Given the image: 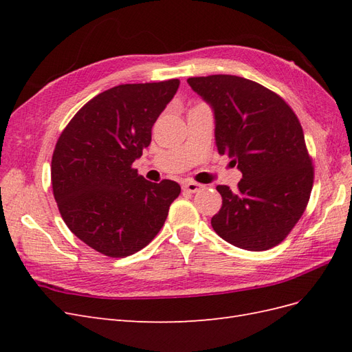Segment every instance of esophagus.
I'll list each match as a JSON object with an SVG mask.
<instances>
[{
	"label": "esophagus",
	"mask_w": 352,
	"mask_h": 352,
	"mask_svg": "<svg viewBox=\"0 0 352 352\" xmlns=\"http://www.w3.org/2000/svg\"><path fill=\"white\" fill-rule=\"evenodd\" d=\"M206 186L201 185V184H197V182H186L184 184V190H186V192H190V194H195L198 192V190L204 189Z\"/></svg>",
	"instance_id": "34e87169"
}]
</instances>
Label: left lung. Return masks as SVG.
Returning a JSON list of instances; mask_svg holds the SVG:
<instances>
[{
  "mask_svg": "<svg viewBox=\"0 0 352 352\" xmlns=\"http://www.w3.org/2000/svg\"><path fill=\"white\" fill-rule=\"evenodd\" d=\"M188 83L214 111L219 154L242 173L235 190L217 186L223 204L212 229L242 250L276 247L301 219L313 188L300 120L278 94L250 79L211 74Z\"/></svg>",
  "mask_w": 352,
  "mask_h": 352,
  "instance_id": "8db88e82",
  "label": "left lung"
}]
</instances>
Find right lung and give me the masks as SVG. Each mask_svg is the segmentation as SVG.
I'll list each match as a JSON object with an SVG mask.
<instances>
[{
	"instance_id": "right-lung-1",
	"label": "right lung",
	"mask_w": 352,
	"mask_h": 352,
	"mask_svg": "<svg viewBox=\"0 0 352 352\" xmlns=\"http://www.w3.org/2000/svg\"><path fill=\"white\" fill-rule=\"evenodd\" d=\"M179 83L104 91L74 114L56 144L51 184L60 214L74 235L107 257L123 258L146 247L180 194L173 180L153 184L132 167Z\"/></svg>"
}]
</instances>
